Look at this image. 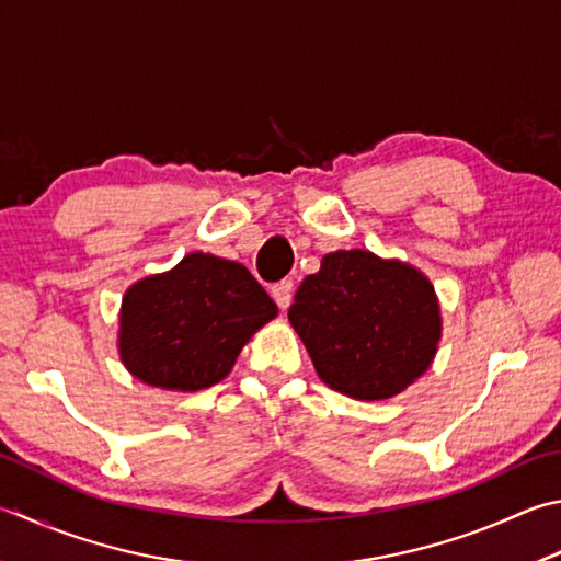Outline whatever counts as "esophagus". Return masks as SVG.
Listing matches in <instances>:
<instances>
[{"mask_svg": "<svg viewBox=\"0 0 561 561\" xmlns=\"http://www.w3.org/2000/svg\"><path fill=\"white\" fill-rule=\"evenodd\" d=\"M291 287H294V284H291L289 279H284V282L274 284V287H272V299L277 301V307H279L282 311L289 309V304H291Z\"/></svg>", "mask_w": 561, "mask_h": 561, "instance_id": "34e87169", "label": "esophagus"}]
</instances>
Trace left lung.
Instances as JSON below:
<instances>
[{
  "label": "left lung",
  "mask_w": 561,
  "mask_h": 561,
  "mask_svg": "<svg viewBox=\"0 0 561 561\" xmlns=\"http://www.w3.org/2000/svg\"><path fill=\"white\" fill-rule=\"evenodd\" d=\"M289 323L319 378L363 402L390 400L430 370L442 307L424 272L370 250L325 254L297 289Z\"/></svg>",
  "instance_id": "1"
}]
</instances>
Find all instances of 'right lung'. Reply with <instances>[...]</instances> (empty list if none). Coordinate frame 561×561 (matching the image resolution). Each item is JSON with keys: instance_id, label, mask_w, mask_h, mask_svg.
<instances>
[{"instance_id": "1", "label": "right lung", "mask_w": 561, "mask_h": 561, "mask_svg": "<svg viewBox=\"0 0 561 561\" xmlns=\"http://www.w3.org/2000/svg\"><path fill=\"white\" fill-rule=\"evenodd\" d=\"M277 304L240 262L191 252L122 297L117 351L137 380L196 392L218 385Z\"/></svg>"}]
</instances>
